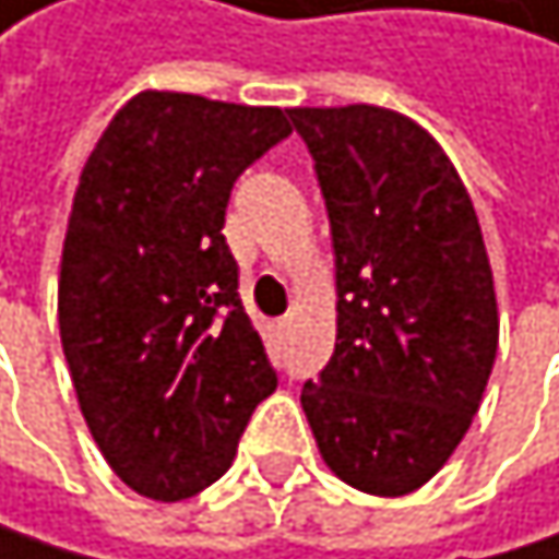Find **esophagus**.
<instances>
[{
  "label": "esophagus",
  "instance_id": "esophagus-1",
  "mask_svg": "<svg viewBox=\"0 0 559 559\" xmlns=\"http://www.w3.org/2000/svg\"><path fill=\"white\" fill-rule=\"evenodd\" d=\"M277 329H282V332H288V329H292V318H282V321H277Z\"/></svg>",
  "mask_w": 559,
  "mask_h": 559
}]
</instances>
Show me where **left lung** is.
<instances>
[{"label": "left lung", "mask_w": 559, "mask_h": 559, "mask_svg": "<svg viewBox=\"0 0 559 559\" xmlns=\"http://www.w3.org/2000/svg\"><path fill=\"white\" fill-rule=\"evenodd\" d=\"M325 198L338 338L301 409L321 460L376 497L429 483L466 436L497 358L483 230L442 146L382 106H298Z\"/></svg>", "instance_id": "left-lung-1"}]
</instances>
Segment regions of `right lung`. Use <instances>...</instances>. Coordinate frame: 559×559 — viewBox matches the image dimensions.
<instances>
[{
    "label": "right lung",
    "instance_id": "add662e5",
    "mask_svg": "<svg viewBox=\"0 0 559 559\" xmlns=\"http://www.w3.org/2000/svg\"><path fill=\"white\" fill-rule=\"evenodd\" d=\"M288 133L274 106L140 93L80 174L59 338L99 453L140 497L221 479L277 389L221 230L234 180Z\"/></svg>",
    "mask_w": 559,
    "mask_h": 559
}]
</instances>
